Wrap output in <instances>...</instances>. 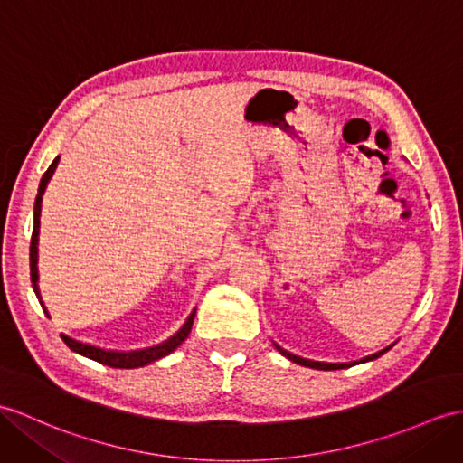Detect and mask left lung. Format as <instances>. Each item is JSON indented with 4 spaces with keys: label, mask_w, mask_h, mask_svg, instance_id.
<instances>
[{
    "label": "left lung",
    "mask_w": 463,
    "mask_h": 463,
    "mask_svg": "<svg viewBox=\"0 0 463 463\" xmlns=\"http://www.w3.org/2000/svg\"><path fill=\"white\" fill-rule=\"evenodd\" d=\"M276 349L280 351L284 357H288L289 361H294V363H298V364H304V367H311V369H319V371H337V369H345V367H353V364H357V363H364V361H371V359H377V357H381V354L384 353V351H389V349H384V351H381V353H377V354H371V357H367V359H363V361H354V363H319V361H309V359H302V357H298V354H292V353H288L286 349H282V347H278L276 345Z\"/></svg>",
    "instance_id": "1"
}]
</instances>
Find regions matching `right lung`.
<instances>
[{"label":"right lung","instance_id":"right-lung-1","mask_svg":"<svg viewBox=\"0 0 463 463\" xmlns=\"http://www.w3.org/2000/svg\"><path fill=\"white\" fill-rule=\"evenodd\" d=\"M59 164V157H55V161L49 165V169L43 174L41 183H39V193H37V199H35V221H33V234H31V246H29V266H31V282H33V289L41 302V294H39V286H37V236H39V217H41V201H43V191H45L47 183L52 175V171H55ZM43 306V302H41ZM43 311L47 314L45 306H43ZM193 317H195V311L189 316V319L185 321V326H183L174 337H169L167 341L161 343V345L156 347H149V349H142V351H132V353H118V351H104L99 347H92V345H86V343H80L77 339H71L67 335H61L62 341L67 343V347H71L72 351H77L79 354H84V357L99 361L102 364H109V367L114 369H136V367H144L147 363H154L161 357H165L171 351H175L183 341L189 337L191 333V326H193Z\"/></svg>","mask_w":463,"mask_h":463}]
</instances>
